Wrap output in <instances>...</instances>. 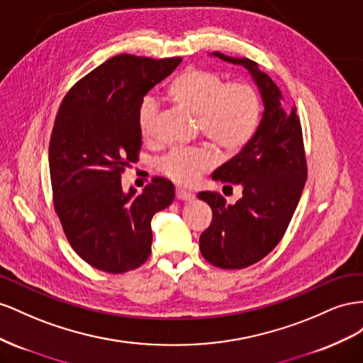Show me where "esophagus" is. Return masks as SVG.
<instances>
[{
	"instance_id": "1",
	"label": "esophagus",
	"mask_w": 363,
	"mask_h": 363,
	"mask_svg": "<svg viewBox=\"0 0 363 363\" xmlns=\"http://www.w3.org/2000/svg\"><path fill=\"white\" fill-rule=\"evenodd\" d=\"M176 199L184 201V202H189V201L194 199V196L190 191L184 190V189H176Z\"/></svg>"
}]
</instances>
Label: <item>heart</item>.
Returning a JSON list of instances; mask_svg holds the SVG:
<instances>
[{"label": "heart", "mask_w": 363, "mask_h": 363, "mask_svg": "<svg viewBox=\"0 0 363 363\" xmlns=\"http://www.w3.org/2000/svg\"><path fill=\"white\" fill-rule=\"evenodd\" d=\"M169 96L198 117L202 135L226 153L242 150L255 135L262 116L257 91L245 84L228 85L216 72L190 68L169 85ZM158 100L146 96L138 106V128L149 140L155 135ZM214 157L206 149L172 150L161 160V170L179 184H191L208 170Z\"/></svg>", "instance_id": "obj_1"}]
</instances>
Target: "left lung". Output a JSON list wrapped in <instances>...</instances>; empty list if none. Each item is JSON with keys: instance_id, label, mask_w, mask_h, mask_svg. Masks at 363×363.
I'll return each mask as SVG.
<instances>
[{"instance_id": "left-lung-1", "label": "left lung", "mask_w": 363, "mask_h": 363, "mask_svg": "<svg viewBox=\"0 0 363 363\" xmlns=\"http://www.w3.org/2000/svg\"><path fill=\"white\" fill-rule=\"evenodd\" d=\"M210 56L243 67L263 103L252 140L211 176L225 187H240L242 198L228 205L216 193L198 194L213 210V220L199 239L203 258L222 269H242L271 252L291 223L307 179L303 132L295 108L284 106L281 91L258 64L219 51Z\"/></svg>"}]
</instances>
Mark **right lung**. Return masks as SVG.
<instances>
[{
	"mask_svg": "<svg viewBox=\"0 0 363 363\" xmlns=\"http://www.w3.org/2000/svg\"><path fill=\"white\" fill-rule=\"evenodd\" d=\"M182 59L118 55L69 89L48 147L55 208L72 250L92 267L123 274L152 252V217L173 202L169 179L153 178L137 194L121 173L138 161V106Z\"/></svg>",
	"mask_w": 363,
	"mask_h": 363,
	"instance_id": "right-lung-1",
	"label": "right lung"
}]
</instances>
